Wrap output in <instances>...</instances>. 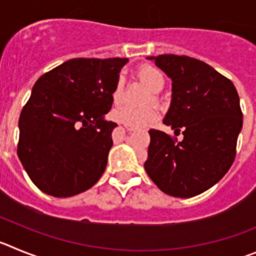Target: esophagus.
<instances>
[{
	"label": "esophagus",
	"instance_id": "1",
	"mask_svg": "<svg viewBox=\"0 0 256 256\" xmlns=\"http://www.w3.org/2000/svg\"><path fill=\"white\" fill-rule=\"evenodd\" d=\"M126 130H128V132H132V131H135V128H128V126H126Z\"/></svg>",
	"mask_w": 256,
	"mask_h": 256
}]
</instances>
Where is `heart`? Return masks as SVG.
Segmentation results:
<instances>
[{"label": "heart", "instance_id": "heart-1", "mask_svg": "<svg viewBox=\"0 0 256 256\" xmlns=\"http://www.w3.org/2000/svg\"><path fill=\"white\" fill-rule=\"evenodd\" d=\"M138 76L139 79L144 82L153 93H152V98L150 96L148 100H153L156 102L158 100V96L156 93L162 90L164 86V76H163L162 71L160 68H154L152 65H142L138 70ZM124 88H125V78L122 75H120L117 78L114 86L112 89V102L114 104H118L122 100ZM156 110L153 106H146V107H131V106H120V107L114 108L112 111L111 117L118 124L128 126V128H140L149 126L153 124L156 118Z\"/></svg>", "mask_w": 256, "mask_h": 256}]
</instances>
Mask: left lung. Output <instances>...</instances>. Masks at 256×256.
I'll list each match as a JSON object with an SVG mask.
<instances>
[{
    "mask_svg": "<svg viewBox=\"0 0 256 256\" xmlns=\"http://www.w3.org/2000/svg\"><path fill=\"white\" fill-rule=\"evenodd\" d=\"M172 79V100L164 118L174 134L149 130L144 168L160 190L174 198L202 194L227 174L242 128L234 82L206 62L188 56L148 57Z\"/></svg>",
    "mask_w": 256,
    "mask_h": 256,
    "instance_id": "8db88e82",
    "label": "left lung"
}]
</instances>
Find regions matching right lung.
<instances>
[{"instance_id": "1", "label": "right lung", "mask_w": 256, "mask_h": 256, "mask_svg": "<svg viewBox=\"0 0 256 256\" xmlns=\"http://www.w3.org/2000/svg\"><path fill=\"white\" fill-rule=\"evenodd\" d=\"M128 58H72L34 84L19 118L18 156L40 191L84 192L100 178L117 124L103 117Z\"/></svg>"}]
</instances>
